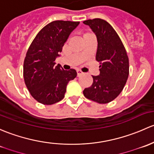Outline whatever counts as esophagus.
I'll use <instances>...</instances> for the list:
<instances>
[{"mask_svg":"<svg viewBox=\"0 0 154 154\" xmlns=\"http://www.w3.org/2000/svg\"><path fill=\"white\" fill-rule=\"evenodd\" d=\"M82 72H81L80 71H78V76L79 77L81 75H82Z\"/></svg>","mask_w":154,"mask_h":154,"instance_id":"34e87169","label":"esophagus"}]
</instances>
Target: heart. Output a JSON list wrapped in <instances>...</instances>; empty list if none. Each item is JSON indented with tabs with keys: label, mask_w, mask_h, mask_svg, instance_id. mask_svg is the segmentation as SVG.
<instances>
[{
	"label": "heart",
	"mask_w": 154,
	"mask_h": 154,
	"mask_svg": "<svg viewBox=\"0 0 154 154\" xmlns=\"http://www.w3.org/2000/svg\"><path fill=\"white\" fill-rule=\"evenodd\" d=\"M90 35H93L92 34V33H89V32H87L85 33V34H84V36H90ZM69 41H70V39H69L68 42H69Z\"/></svg>",
	"instance_id": "b5f03b06"
}]
</instances>
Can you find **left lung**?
Masks as SVG:
<instances>
[{
    "instance_id": "1",
    "label": "left lung",
    "mask_w": 154,
    "mask_h": 154,
    "mask_svg": "<svg viewBox=\"0 0 154 154\" xmlns=\"http://www.w3.org/2000/svg\"><path fill=\"white\" fill-rule=\"evenodd\" d=\"M97 38L96 61H100V74L93 75L90 88L84 90V96L99 104L110 102L120 94L129 75V60L126 50L116 32L106 20L100 18L87 20Z\"/></svg>"
}]
</instances>
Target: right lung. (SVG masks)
I'll list each match as a JSON object with an SVG mask.
<instances>
[{
	"label": "right lung",
	"instance_id": "1",
	"mask_svg": "<svg viewBox=\"0 0 154 154\" xmlns=\"http://www.w3.org/2000/svg\"><path fill=\"white\" fill-rule=\"evenodd\" d=\"M79 22L55 20L38 33L23 62V78L32 97L44 104H53L64 97L66 85L76 77V71H61L54 61L62 51L69 34Z\"/></svg>",
	"mask_w": 154,
	"mask_h": 154
}]
</instances>
